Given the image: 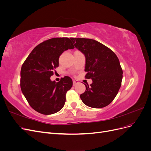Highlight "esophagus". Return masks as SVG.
<instances>
[{
	"instance_id": "esophagus-1",
	"label": "esophagus",
	"mask_w": 151,
	"mask_h": 151,
	"mask_svg": "<svg viewBox=\"0 0 151 151\" xmlns=\"http://www.w3.org/2000/svg\"><path fill=\"white\" fill-rule=\"evenodd\" d=\"M79 84V82H77V81H73V86H76L77 84Z\"/></svg>"
}]
</instances>
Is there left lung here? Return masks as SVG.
<instances>
[{
  "label": "left lung",
  "instance_id": "8db88e82",
  "mask_svg": "<svg viewBox=\"0 0 151 151\" xmlns=\"http://www.w3.org/2000/svg\"><path fill=\"white\" fill-rule=\"evenodd\" d=\"M70 39L75 47L85 55V77L93 81L90 86L85 84L86 91L80 95L81 100L91 108L108 106L116 97L122 84L123 71L117 56L94 40Z\"/></svg>",
  "mask_w": 151,
  "mask_h": 151
}]
</instances>
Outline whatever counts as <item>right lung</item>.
I'll return each mask as SVG.
<instances>
[{
	"label": "right lung",
	"instance_id": "1",
	"mask_svg": "<svg viewBox=\"0 0 151 151\" xmlns=\"http://www.w3.org/2000/svg\"><path fill=\"white\" fill-rule=\"evenodd\" d=\"M74 48L68 38H53L36 46L26 59L21 70V89L31 107L43 115L59 111L65 102L67 91L72 86L70 77L56 83L50 80L59 65L61 54Z\"/></svg>",
	"mask_w": 151,
	"mask_h": 151
}]
</instances>
